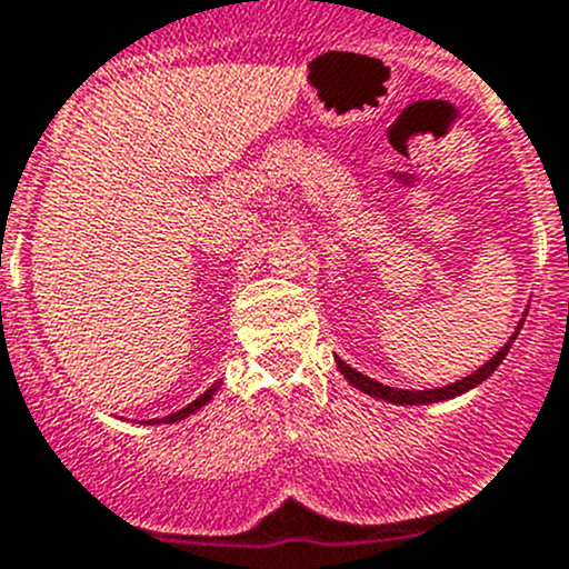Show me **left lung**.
I'll use <instances>...</instances> for the list:
<instances>
[{
  "mask_svg": "<svg viewBox=\"0 0 569 569\" xmlns=\"http://www.w3.org/2000/svg\"><path fill=\"white\" fill-rule=\"evenodd\" d=\"M518 330H520V325H518ZM518 330H515V336L509 338V341L503 343L501 349H498L496 358L487 360V363L481 366V369H476L473 375L462 377V380L451 382V386L429 388V391H405V388L382 386V382H377V380H371V377H366V375H360V371H355L352 366L343 363L341 358H336V363H338V369H341V375L347 377V380L352 382V386L358 388V391L375 396V399H386V401H391V405H432V401L455 399V396H460V393H465V391H470V388L479 386V382H485L487 377H490L492 371H496L498 366H501V360L507 358L509 347H512V341H515V338H518Z\"/></svg>",
  "mask_w": 569,
  "mask_h": 569,
  "instance_id": "obj_1",
  "label": "left lung"
}]
</instances>
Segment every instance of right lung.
<instances>
[{
	"label": "right lung",
	"instance_id": "1",
	"mask_svg": "<svg viewBox=\"0 0 569 569\" xmlns=\"http://www.w3.org/2000/svg\"><path fill=\"white\" fill-rule=\"evenodd\" d=\"M217 388H220V386H211L209 391H206V393H200L198 399H194L192 405H187V407H183V410H178V412H170V416H164V418H153V421H146V423H176V421H181V418L192 416L194 410H200V407H203V405H209V401H211V396L217 393Z\"/></svg>",
	"mask_w": 569,
	"mask_h": 569
}]
</instances>
